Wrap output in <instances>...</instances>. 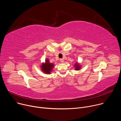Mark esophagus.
Returning <instances> with one entry per match:
<instances>
[{
	"mask_svg": "<svg viewBox=\"0 0 121 121\" xmlns=\"http://www.w3.org/2000/svg\"><path fill=\"white\" fill-rule=\"evenodd\" d=\"M60 61L61 63H64V60L63 59H60Z\"/></svg>",
	"mask_w": 121,
	"mask_h": 121,
	"instance_id": "esophagus-1",
	"label": "esophagus"
}]
</instances>
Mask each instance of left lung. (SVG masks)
I'll list each match as a JSON object with an SVG mask.
<instances>
[{"mask_svg":"<svg viewBox=\"0 0 121 121\" xmlns=\"http://www.w3.org/2000/svg\"><path fill=\"white\" fill-rule=\"evenodd\" d=\"M75 66H76V70H79V68H80V67H79V66L77 64H76Z\"/></svg>","mask_w":121,"mask_h":121,"instance_id":"left-lung-1","label":"left lung"}]
</instances>
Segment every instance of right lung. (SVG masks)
I'll return each instance as SVG.
<instances>
[{
    "mask_svg": "<svg viewBox=\"0 0 121 121\" xmlns=\"http://www.w3.org/2000/svg\"><path fill=\"white\" fill-rule=\"evenodd\" d=\"M45 63L42 65V69L43 71L45 72V73L50 74V71L52 70V69L54 66V64H50L49 62V60H46Z\"/></svg>",
    "mask_w": 121,
    "mask_h": 121,
    "instance_id": "right-lung-1",
    "label": "right lung"
}]
</instances>
